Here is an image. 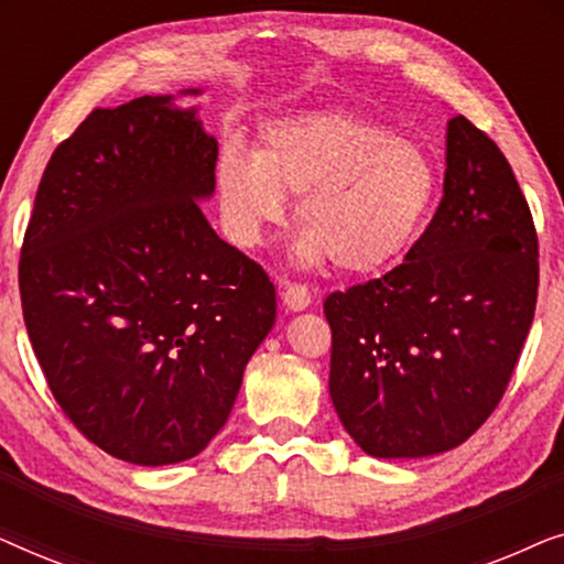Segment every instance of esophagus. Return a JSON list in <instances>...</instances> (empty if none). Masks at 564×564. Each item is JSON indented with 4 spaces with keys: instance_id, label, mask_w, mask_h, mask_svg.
<instances>
[{
    "instance_id": "esophagus-1",
    "label": "esophagus",
    "mask_w": 564,
    "mask_h": 564,
    "mask_svg": "<svg viewBox=\"0 0 564 564\" xmlns=\"http://www.w3.org/2000/svg\"><path fill=\"white\" fill-rule=\"evenodd\" d=\"M282 303L292 313L305 311V307L311 305V290H307L305 284H284V288H282Z\"/></svg>"
}]
</instances>
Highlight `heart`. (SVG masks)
Wrapping results in <instances>:
<instances>
[{
	"label": "heart",
	"mask_w": 564,
	"mask_h": 564,
	"mask_svg": "<svg viewBox=\"0 0 564 564\" xmlns=\"http://www.w3.org/2000/svg\"><path fill=\"white\" fill-rule=\"evenodd\" d=\"M438 192V166L413 138L341 110L267 122L251 153L228 143L215 161V197L226 236L257 249L280 223L284 195L303 226L292 253L307 267L334 259L369 274L411 249Z\"/></svg>",
	"instance_id": "obj_1"
}]
</instances>
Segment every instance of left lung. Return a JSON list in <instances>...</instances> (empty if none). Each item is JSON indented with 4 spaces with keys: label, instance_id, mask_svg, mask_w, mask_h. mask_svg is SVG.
Returning <instances> with one entry per match:
<instances>
[{
    "label": "left lung",
    "instance_id": "left-lung-1",
    "mask_svg": "<svg viewBox=\"0 0 564 564\" xmlns=\"http://www.w3.org/2000/svg\"><path fill=\"white\" fill-rule=\"evenodd\" d=\"M539 246L513 169L467 118L446 126L442 205L380 280L330 292L328 390L369 457L449 452L503 398L534 321Z\"/></svg>",
    "mask_w": 564,
    "mask_h": 564
}]
</instances>
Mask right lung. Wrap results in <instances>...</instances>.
<instances>
[{
	"mask_svg": "<svg viewBox=\"0 0 564 564\" xmlns=\"http://www.w3.org/2000/svg\"><path fill=\"white\" fill-rule=\"evenodd\" d=\"M215 161L197 107L172 95L97 107L53 151L22 241V315L53 398L130 465L197 457L276 318L264 269L199 210Z\"/></svg>",
	"mask_w": 564,
	"mask_h": 564,
	"instance_id": "1",
	"label": "right lung"
}]
</instances>
